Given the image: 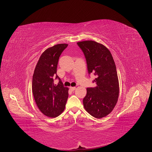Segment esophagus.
<instances>
[{
    "label": "esophagus",
    "instance_id": "34e87169",
    "mask_svg": "<svg viewBox=\"0 0 152 152\" xmlns=\"http://www.w3.org/2000/svg\"><path fill=\"white\" fill-rule=\"evenodd\" d=\"M70 89L71 91H75V90L76 89V87H72V86H70Z\"/></svg>",
    "mask_w": 152,
    "mask_h": 152
}]
</instances>
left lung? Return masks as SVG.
I'll return each instance as SVG.
<instances>
[{"mask_svg": "<svg viewBox=\"0 0 152 152\" xmlns=\"http://www.w3.org/2000/svg\"><path fill=\"white\" fill-rule=\"evenodd\" d=\"M85 56L89 74L93 73L96 86L86 89L83 99L85 110L96 118L112 112L118 101L119 82L116 66L110 50L103 44L92 40L77 42Z\"/></svg>", "mask_w": 152, "mask_h": 152, "instance_id": "1", "label": "left lung"}]
</instances>
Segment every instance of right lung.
<instances>
[{"instance_id":"add662e5","label":"right lung","mask_w":152,"mask_h":152,"mask_svg":"<svg viewBox=\"0 0 152 152\" xmlns=\"http://www.w3.org/2000/svg\"><path fill=\"white\" fill-rule=\"evenodd\" d=\"M67 44H58L45 50L41 55L32 76V91L40 111L50 118L58 117L64 111L68 98L69 88L64 87L57 75L59 57ZM59 80L54 85L55 76Z\"/></svg>"}]
</instances>
